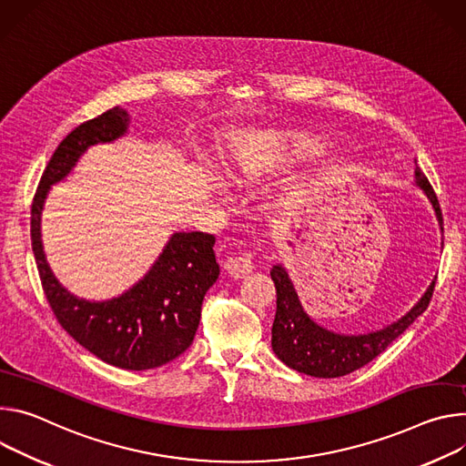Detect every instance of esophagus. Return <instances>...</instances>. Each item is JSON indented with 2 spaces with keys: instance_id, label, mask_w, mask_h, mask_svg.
<instances>
[{
  "instance_id": "esophagus-1",
  "label": "esophagus",
  "mask_w": 466,
  "mask_h": 466,
  "mask_svg": "<svg viewBox=\"0 0 466 466\" xmlns=\"http://www.w3.org/2000/svg\"><path fill=\"white\" fill-rule=\"evenodd\" d=\"M226 270L237 279L248 276L253 270V255L249 251H238L226 261Z\"/></svg>"
}]
</instances>
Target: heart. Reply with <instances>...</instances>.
I'll return each mask as SVG.
<instances>
[{
    "mask_svg": "<svg viewBox=\"0 0 466 466\" xmlns=\"http://www.w3.org/2000/svg\"><path fill=\"white\" fill-rule=\"evenodd\" d=\"M257 155H255V147H242V149H237L229 155V165H228V170H229V176L235 179V181H242L246 179L249 174L255 172L257 165Z\"/></svg>",
    "mask_w": 466,
    "mask_h": 466,
    "instance_id": "1",
    "label": "heart"
}]
</instances>
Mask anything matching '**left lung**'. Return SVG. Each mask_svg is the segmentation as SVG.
I'll list each match as a JSON object with an SVG mask.
<instances>
[{
	"instance_id": "left-lung-1",
	"label": "left lung",
	"mask_w": 466,
	"mask_h": 466,
	"mask_svg": "<svg viewBox=\"0 0 466 466\" xmlns=\"http://www.w3.org/2000/svg\"><path fill=\"white\" fill-rule=\"evenodd\" d=\"M415 183L430 199L442 231V215L437 196L419 167L415 168ZM270 276L278 290L272 350L287 367L313 378H340L369 365L426 311L435 289V281H431L417 305L390 326L370 333L344 335L326 329L305 313L298 292L281 265H274Z\"/></svg>"
}]
</instances>
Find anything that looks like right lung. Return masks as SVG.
Segmentation results:
<instances>
[{
  "label": "right lung",
  "mask_w": 466,
  "mask_h": 466,
  "mask_svg": "<svg viewBox=\"0 0 466 466\" xmlns=\"http://www.w3.org/2000/svg\"><path fill=\"white\" fill-rule=\"evenodd\" d=\"M126 109L113 107L77 126L59 144L40 177L31 207V244L51 311L65 331L106 363L149 370L179 357L194 340L201 303L220 274L215 235L179 231L129 290L106 301L74 296L51 272L42 246V211L51 185L63 181L94 144L115 142L129 127Z\"/></svg>",
  "instance_id": "1"
}]
</instances>
